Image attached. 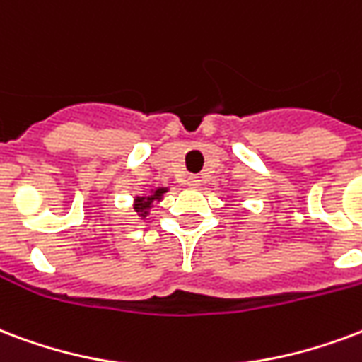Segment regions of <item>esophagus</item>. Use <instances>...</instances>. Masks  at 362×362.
Masks as SVG:
<instances>
[{"mask_svg":"<svg viewBox=\"0 0 362 362\" xmlns=\"http://www.w3.org/2000/svg\"><path fill=\"white\" fill-rule=\"evenodd\" d=\"M198 185H200V179H198V177H189V187H192V189H197Z\"/></svg>","mask_w":362,"mask_h":362,"instance_id":"esophagus-1","label":"esophagus"}]
</instances>
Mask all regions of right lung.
<instances>
[{
    "label": "right lung",
    "instance_id": "1",
    "mask_svg": "<svg viewBox=\"0 0 362 362\" xmlns=\"http://www.w3.org/2000/svg\"><path fill=\"white\" fill-rule=\"evenodd\" d=\"M165 192H168V187H156V189H152L151 194H141V197L133 198V211H135V216L139 217V219H145L151 214L154 202H160Z\"/></svg>",
    "mask_w": 362,
    "mask_h": 362
}]
</instances>
